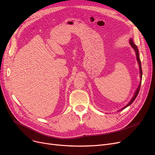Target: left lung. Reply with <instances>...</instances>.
I'll return each mask as SVG.
<instances>
[{
	"label": "left lung",
	"mask_w": 155,
	"mask_h": 155,
	"mask_svg": "<svg viewBox=\"0 0 155 155\" xmlns=\"http://www.w3.org/2000/svg\"><path fill=\"white\" fill-rule=\"evenodd\" d=\"M129 44L131 46V47L133 48V49L134 50V51H135V53H136V60H137V63L138 64H139V68H140V84L139 85H138V87L137 88V89L136 90L133 97L131 98V101H130L125 106H124L123 107H122L121 109H120L119 110H117V112H120V111H122L123 110H124V109H126V107H127L128 106H129L130 105H131L134 101V100L136 99V97L138 94V93H139V91H140V86H141V80H142V68H141V60H140V54H139V50H138L137 49V47L136 46V45L134 43L133 41V39L131 38L129 40Z\"/></svg>",
	"instance_id": "8db88e82"
}]
</instances>
